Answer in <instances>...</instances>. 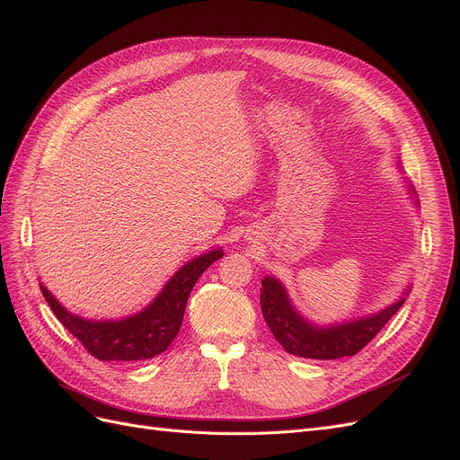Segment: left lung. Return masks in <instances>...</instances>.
I'll use <instances>...</instances> for the list:
<instances>
[{"label": "left lung", "instance_id": "1", "mask_svg": "<svg viewBox=\"0 0 460 460\" xmlns=\"http://www.w3.org/2000/svg\"><path fill=\"white\" fill-rule=\"evenodd\" d=\"M405 299L382 313L332 328H316L291 307L284 288L274 278H264L261 288V311L276 341L296 357L340 358L353 357L367 347L389 323Z\"/></svg>", "mask_w": 460, "mask_h": 460}]
</instances>
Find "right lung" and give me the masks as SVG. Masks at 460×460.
Returning <instances> with one entry per match:
<instances>
[{"instance_id":"obj_1","label":"right lung","mask_w":460,"mask_h":460,"mask_svg":"<svg viewBox=\"0 0 460 460\" xmlns=\"http://www.w3.org/2000/svg\"><path fill=\"white\" fill-rule=\"evenodd\" d=\"M222 257V252L201 255L180 269L149 307L117 323H92L66 313L49 291L40 286L53 314L84 349L100 360H146L166 351L182 326L186 303L198 278Z\"/></svg>"}]
</instances>
